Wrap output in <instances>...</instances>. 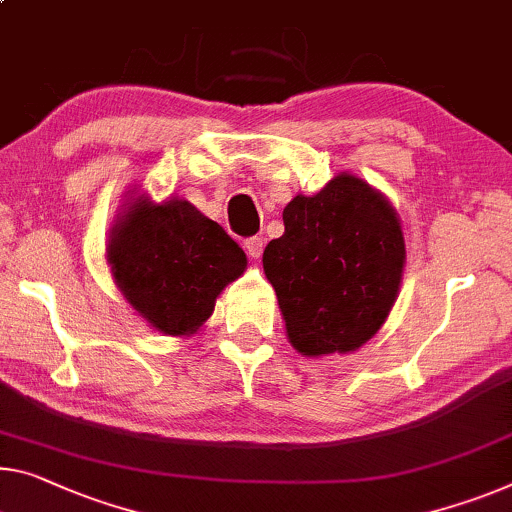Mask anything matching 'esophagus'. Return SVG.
Segmentation results:
<instances>
[{"label": "esophagus", "mask_w": 512, "mask_h": 512, "mask_svg": "<svg viewBox=\"0 0 512 512\" xmlns=\"http://www.w3.org/2000/svg\"><path fill=\"white\" fill-rule=\"evenodd\" d=\"M263 247H265V240L258 238V235H254V238H247V240H245V249H247V254H249L251 258L261 256V254H263Z\"/></svg>", "instance_id": "obj_1"}]
</instances>
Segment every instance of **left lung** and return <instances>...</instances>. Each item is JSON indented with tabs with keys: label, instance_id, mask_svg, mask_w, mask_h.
<instances>
[{
	"label": "left lung",
	"instance_id": "1",
	"mask_svg": "<svg viewBox=\"0 0 512 512\" xmlns=\"http://www.w3.org/2000/svg\"><path fill=\"white\" fill-rule=\"evenodd\" d=\"M263 270L288 341L306 357L352 352L384 325L398 297L405 238L396 210L364 180L338 174L283 208Z\"/></svg>",
	"mask_w": 512,
	"mask_h": 512
}]
</instances>
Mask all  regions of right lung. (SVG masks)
<instances>
[{
  "instance_id": "add662e5",
  "label": "right lung",
  "mask_w": 512,
  "mask_h": 512,
  "mask_svg": "<svg viewBox=\"0 0 512 512\" xmlns=\"http://www.w3.org/2000/svg\"><path fill=\"white\" fill-rule=\"evenodd\" d=\"M107 263L125 300L151 327L190 336L212 316L226 283L245 272L247 256L190 201L153 203L141 194L109 231Z\"/></svg>"
}]
</instances>
